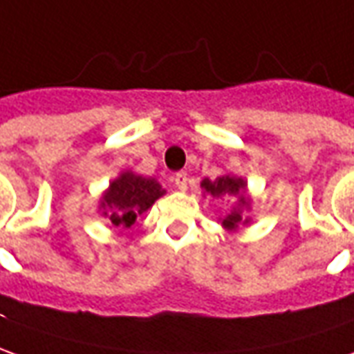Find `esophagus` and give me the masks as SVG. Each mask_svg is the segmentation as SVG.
<instances>
[{"label":"esophagus","mask_w":354,"mask_h":354,"mask_svg":"<svg viewBox=\"0 0 354 354\" xmlns=\"http://www.w3.org/2000/svg\"><path fill=\"white\" fill-rule=\"evenodd\" d=\"M172 180H174V186H176L180 192H186L187 189V174L186 172H176Z\"/></svg>","instance_id":"obj_1"}]
</instances>
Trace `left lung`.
Returning <instances> with one entry per match:
<instances>
[{
  "label": "left lung",
  "instance_id": "obj_1",
  "mask_svg": "<svg viewBox=\"0 0 354 354\" xmlns=\"http://www.w3.org/2000/svg\"><path fill=\"white\" fill-rule=\"evenodd\" d=\"M201 187L209 192L213 197H221V196H238L240 194V207L246 205V197H244V189H246V184L244 180H240L236 176H218L217 180H209L205 178L201 182ZM240 207L230 211L227 215V218H223V225L227 228H236L240 223H242V211Z\"/></svg>",
  "mask_w": 354,
  "mask_h": 354
}]
</instances>
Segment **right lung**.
Listing matches in <instances>:
<instances>
[{"instance_id":"1","label":"right lung","mask_w":354,"mask_h":354,"mask_svg":"<svg viewBox=\"0 0 354 354\" xmlns=\"http://www.w3.org/2000/svg\"><path fill=\"white\" fill-rule=\"evenodd\" d=\"M160 196H165V189L153 178L124 172L110 184L102 197V209L114 227L129 228Z\"/></svg>"}]
</instances>
